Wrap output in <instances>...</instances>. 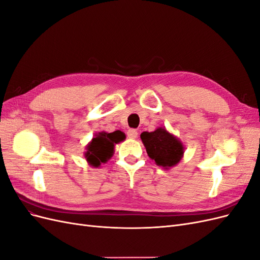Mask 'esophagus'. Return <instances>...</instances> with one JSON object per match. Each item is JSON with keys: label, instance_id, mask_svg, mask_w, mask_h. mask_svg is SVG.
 Returning <instances> with one entry per match:
<instances>
[{"label": "esophagus", "instance_id": "esophagus-1", "mask_svg": "<svg viewBox=\"0 0 260 260\" xmlns=\"http://www.w3.org/2000/svg\"><path fill=\"white\" fill-rule=\"evenodd\" d=\"M127 135L130 139H136L138 137V131L136 129H129L128 132H127Z\"/></svg>", "mask_w": 260, "mask_h": 260}]
</instances>
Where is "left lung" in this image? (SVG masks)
Instances as JSON below:
<instances>
[{
	"mask_svg": "<svg viewBox=\"0 0 260 260\" xmlns=\"http://www.w3.org/2000/svg\"><path fill=\"white\" fill-rule=\"evenodd\" d=\"M141 140L149 158H152L157 166L168 169L182 158L184 152L182 143L166 129L158 128L153 132H142Z\"/></svg>",
	"mask_w": 260,
	"mask_h": 260,
	"instance_id": "1",
	"label": "left lung"
}]
</instances>
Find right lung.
Returning a JSON list of instances; mask_svg holds the SVG:
<instances>
[{
	"mask_svg": "<svg viewBox=\"0 0 260 260\" xmlns=\"http://www.w3.org/2000/svg\"><path fill=\"white\" fill-rule=\"evenodd\" d=\"M125 138L124 133L117 130L112 133L100 132L93 138L92 142L88 145L85 158L91 166L99 167L102 162H106L113 156L115 144L121 142Z\"/></svg>",
	"mask_w": 260,
	"mask_h": 260,
	"instance_id": "right-lung-1",
	"label": "right lung"
}]
</instances>
